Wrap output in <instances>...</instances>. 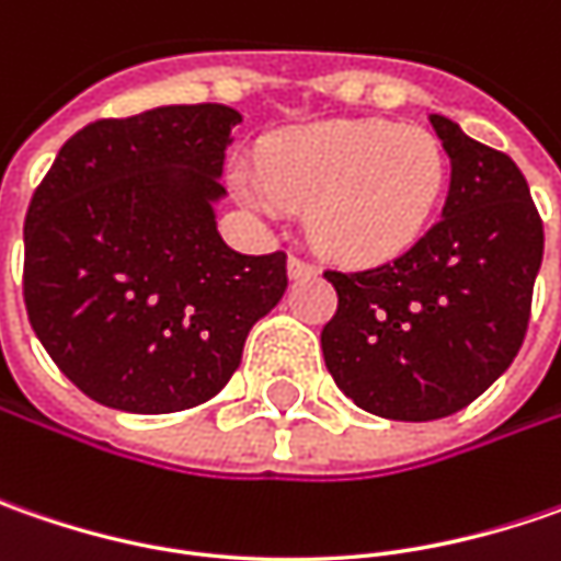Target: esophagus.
Returning <instances> with one entry per match:
<instances>
[{
    "instance_id": "1",
    "label": "esophagus",
    "mask_w": 561,
    "mask_h": 561,
    "mask_svg": "<svg viewBox=\"0 0 561 561\" xmlns=\"http://www.w3.org/2000/svg\"><path fill=\"white\" fill-rule=\"evenodd\" d=\"M287 274H290V280H302V277H312L314 265L302 262V259H290L287 262Z\"/></svg>"
}]
</instances>
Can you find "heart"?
Masks as SVG:
<instances>
[{
    "label": "heart",
    "instance_id": "obj_1",
    "mask_svg": "<svg viewBox=\"0 0 561 561\" xmlns=\"http://www.w3.org/2000/svg\"><path fill=\"white\" fill-rule=\"evenodd\" d=\"M230 186L268 221L309 208L314 249L346 265H377L427 230L446 186V152L421 127L324 121L265 142L259 168L233 164Z\"/></svg>",
    "mask_w": 561,
    "mask_h": 561
}]
</instances>
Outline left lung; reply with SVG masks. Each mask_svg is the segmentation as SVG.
I'll use <instances>...</instances> for the list:
<instances>
[{
	"label": "left lung",
	"instance_id": "obj_1",
	"mask_svg": "<svg viewBox=\"0 0 561 561\" xmlns=\"http://www.w3.org/2000/svg\"><path fill=\"white\" fill-rule=\"evenodd\" d=\"M453 162L443 218L397 262L328 271L336 314L324 365L358 409L437 421L465 409L518 356L543 262V221L518 164L431 118Z\"/></svg>",
	"mask_w": 561,
	"mask_h": 561
}]
</instances>
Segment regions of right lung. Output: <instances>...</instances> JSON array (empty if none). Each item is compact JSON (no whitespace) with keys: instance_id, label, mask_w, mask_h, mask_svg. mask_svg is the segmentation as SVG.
<instances>
[{"instance_id":"right-lung-1","label":"right lung","mask_w":561,"mask_h":561,"mask_svg":"<svg viewBox=\"0 0 561 561\" xmlns=\"http://www.w3.org/2000/svg\"><path fill=\"white\" fill-rule=\"evenodd\" d=\"M240 112L162 105L87 124L24 221V302L39 343L90 399L164 415L211 399L252 324L287 290V255L218 233Z\"/></svg>"}]
</instances>
